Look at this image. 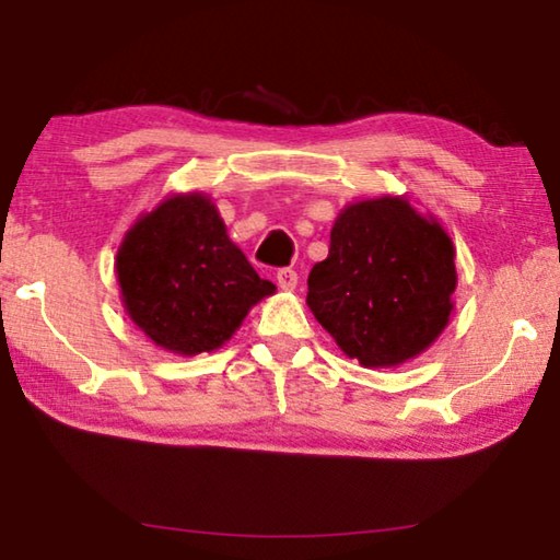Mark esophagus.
Returning a JSON list of instances; mask_svg holds the SVG:
<instances>
[{
  "label": "esophagus",
  "mask_w": 560,
  "mask_h": 560,
  "mask_svg": "<svg viewBox=\"0 0 560 560\" xmlns=\"http://www.w3.org/2000/svg\"><path fill=\"white\" fill-rule=\"evenodd\" d=\"M277 281H279V287L283 291H293V289H296V283H299V273H296V269L283 267V269L277 271Z\"/></svg>",
  "instance_id": "obj_1"
}]
</instances>
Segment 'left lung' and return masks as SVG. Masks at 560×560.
Here are the masks:
<instances>
[{
    "instance_id": "8db88e82",
    "label": "left lung",
    "mask_w": 560,
    "mask_h": 560,
    "mask_svg": "<svg viewBox=\"0 0 560 560\" xmlns=\"http://www.w3.org/2000/svg\"><path fill=\"white\" fill-rule=\"evenodd\" d=\"M454 246L402 197L346 207L330 249L308 273L306 303L346 355L365 368L405 363L450 320Z\"/></svg>"
}]
</instances>
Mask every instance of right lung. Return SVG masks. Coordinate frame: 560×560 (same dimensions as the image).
I'll list each match as a JSON object with an SVG mask.
<instances>
[{
	"label": "right lung",
	"instance_id": "right-lung-1",
	"mask_svg": "<svg viewBox=\"0 0 560 560\" xmlns=\"http://www.w3.org/2000/svg\"><path fill=\"white\" fill-rule=\"evenodd\" d=\"M116 271L136 326L179 355L220 348L254 303L273 293L202 195L170 197L138 220Z\"/></svg>",
	"mask_w": 560,
	"mask_h": 560
}]
</instances>
